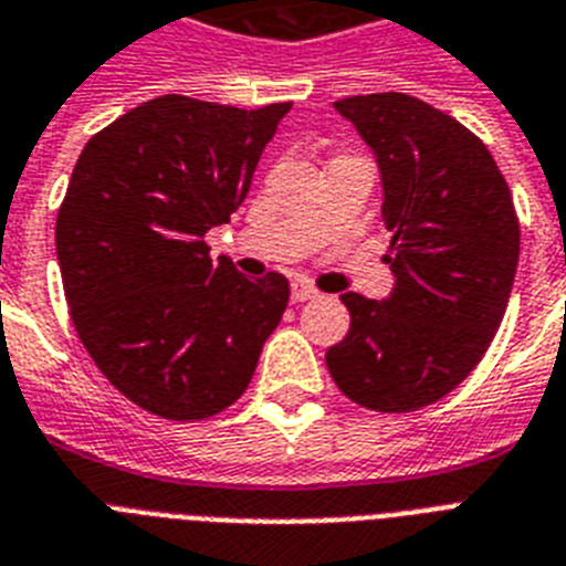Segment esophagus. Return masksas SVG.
<instances>
[{"label":"esophagus","instance_id":"esophagus-1","mask_svg":"<svg viewBox=\"0 0 566 566\" xmlns=\"http://www.w3.org/2000/svg\"><path fill=\"white\" fill-rule=\"evenodd\" d=\"M291 298L293 302H307V298H316V287H311V284H305V282H296L293 284Z\"/></svg>","mask_w":566,"mask_h":566}]
</instances>
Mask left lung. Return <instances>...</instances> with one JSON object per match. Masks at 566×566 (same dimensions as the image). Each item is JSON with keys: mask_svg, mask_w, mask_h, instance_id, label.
<instances>
[{"mask_svg": "<svg viewBox=\"0 0 566 566\" xmlns=\"http://www.w3.org/2000/svg\"><path fill=\"white\" fill-rule=\"evenodd\" d=\"M384 179L389 298L346 293L352 328L325 363L339 392L375 412L436 403L476 369L506 314L521 223L480 136L403 92L334 101Z\"/></svg>", "mask_w": 566, "mask_h": 566, "instance_id": "left-lung-1", "label": "left lung"}]
</instances>
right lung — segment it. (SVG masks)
Instances as JSON below:
<instances>
[{
	"label": "right lung",
	"instance_id": "add662e5",
	"mask_svg": "<svg viewBox=\"0 0 566 566\" xmlns=\"http://www.w3.org/2000/svg\"><path fill=\"white\" fill-rule=\"evenodd\" d=\"M287 109L159 95L77 156L54 229L69 316L101 375L142 410L200 421L250 387L291 284L211 264L203 238L241 206Z\"/></svg>",
	"mask_w": 566,
	"mask_h": 566
}]
</instances>
